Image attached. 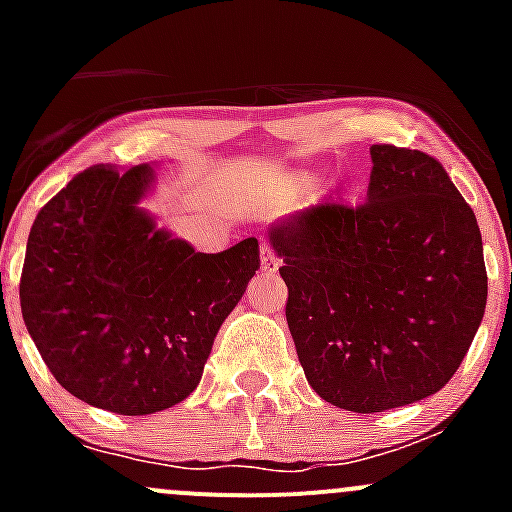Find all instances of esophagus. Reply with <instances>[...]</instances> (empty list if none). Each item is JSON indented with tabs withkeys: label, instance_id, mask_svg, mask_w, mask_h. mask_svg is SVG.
Instances as JSON below:
<instances>
[{
	"label": "esophagus",
	"instance_id": "34e87169",
	"mask_svg": "<svg viewBox=\"0 0 512 512\" xmlns=\"http://www.w3.org/2000/svg\"><path fill=\"white\" fill-rule=\"evenodd\" d=\"M260 267L265 272H277V267H280V262H277L275 252H272L267 245L260 247Z\"/></svg>",
	"mask_w": 512,
	"mask_h": 512
}]
</instances>
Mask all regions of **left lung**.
Listing matches in <instances>:
<instances>
[{"label": "left lung", "instance_id": "1", "mask_svg": "<svg viewBox=\"0 0 512 512\" xmlns=\"http://www.w3.org/2000/svg\"><path fill=\"white\" fill-rule=\"evenodd\" d=\"M366 203H324L270 227L287 324L309 386L376 414L451 381L488 299L476 215L436 158L371 146Z\"/></svg>", "mask_w": 512, "mask_h": 512}]
</instances>
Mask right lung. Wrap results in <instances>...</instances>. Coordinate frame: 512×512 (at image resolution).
<instances>
[{
  "mask_svg": "<svg viewBox=\"0 0 512 512\" xmlns=\"http://www.w3.org/2000/svg\"><path fill=\"white\" fill-rule=\"evenodd\" d=\"M151 163L94 165L36 215L19 299L29 337L76 399L146 416L188 399L218 329L260 270L257 237L195 252L141 208Z\"/></svg>",
  "mask_w": 512,
  "mask_h": 512,
  "instance_id": "obj_1",
  "label": "right lung"
}]
</instances>
